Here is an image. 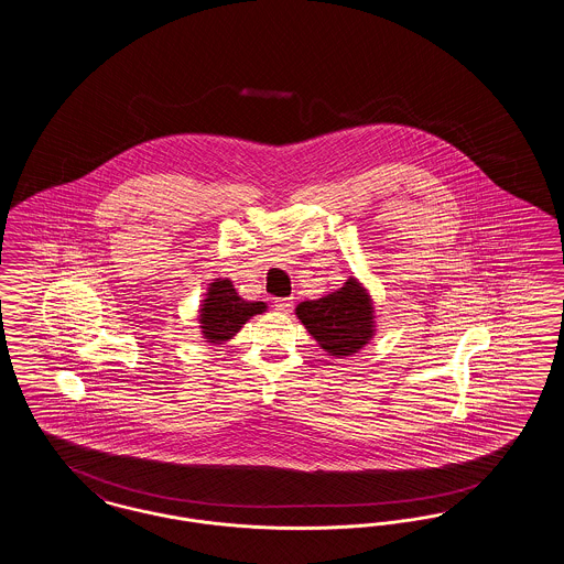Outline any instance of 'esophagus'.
<instances>
[{
	"label": "esophagus",
	"instance_id": "34e87169",
	"mask_svg": "<svg viewBox=\"0 0 564 564\" xmlns=\"http://www.w3.org/2000/svg\"><path fill=\"white\" fill-rule=\"evenodd\" d=\"M274 308H276L279 313H292V308H294V297H276V300H274Z\"/></svg>",
	"mask_w": 564,
	"mask_h": 564
}]
</instances>
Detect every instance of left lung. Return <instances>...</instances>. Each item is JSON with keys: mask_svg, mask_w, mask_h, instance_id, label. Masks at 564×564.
<instances>
[{"mask_svg": "<svg viewBox=\"0 0 564 564\" xmlns=\"http://www.w3.org/2000/svg\"><path fill=\"white\" fill-rule=\"evenodd\" d=\"M295 315L319 347L334 357H349L368 345L375 334L370 295L355 279L325 297L297 304Z\"/></svg>", "mask_w": 564, "mask_h": 564, "instance_id": "left-lung-1", "label": "left lung"}]
</instances>
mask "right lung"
<instances>
[{
  "mask_svg": "<svg viewBox=\"0 0 564 564\" xmlns=\"http://www.w3.org/2000/svg\"><path fill=\"white\" fill-rule=\"evenodd\" d=\"M267 311L264 302H247L237 294L232 281L228 279H215L209 292L203 300L200 308V329L207 338V343H226L232 338L253 315H260Z\"/></svg>",
  "mask_w": 564,
  "mask_h": 564,
  "instance_id": "1",
  "label": "right lung"
}]
</instances>
